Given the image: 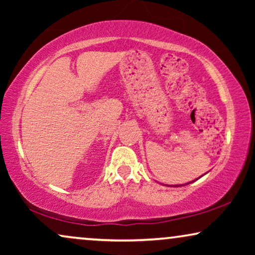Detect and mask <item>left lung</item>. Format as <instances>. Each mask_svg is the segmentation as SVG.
<instances>
[{
	"label": "left lung",
	"instance_id": "1",
	"mask_svg": "<svg viewBox=\"0 0 255 255\" xmlns=\"http://www.w3.org/2000/svg\"><path fill=\"white\" fill-rule=\"evenodd\" d=\"M174 187H179V186H174Z\"/></svg>",
	"mask_w": 255,
	"mask_h": 255
}]
</instances>
